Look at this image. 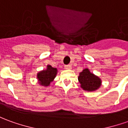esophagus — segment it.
Returning <instances> with one entry per match:
<instances>
[{"mask_svg": "<svg viewBox=\"0 0 128 128\" xmlns=\"http://www.w3.org/2000/svg\"><path fill=\"white\" fill-rule=\"evenodd\" d=\"M71 68H72V66H71V65H65L64 66V68L65 69H71Z\"/></svg>", "mask_w": 128, "mask_h": 128, "instance_id": "obj_1", "label": "esophagus"}]
</instances>
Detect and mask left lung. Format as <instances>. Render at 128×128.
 Instances as JSON below:
<instances>
[{
	"label": "left lung",
	"mask_w": 128,
	"mask_h": 128,
	"mask_svg": "<svg viewBox=\"0 0 128 128\" xmlns=\"http://www.w3.org/2000/svg\"><path fill=\"white\" fill-rule=\"evenodd\" d=\"M78 79L80 84V88L85 91H95L102 86V80L100 78L94 75L93 73H91L88 68H84L79 74Z\"/></svg>",
	"instance_id": "left-lung-1"
}]
</instances>
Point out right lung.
<instances>
[{"label":"right lung","instance_id":"right-lung-1","mask_svg":"<svg viewBox=\"0 0 128 128\" xmlns=\"http://www.w3.org/2000/svg\"><path fill=\"white\" fill-rule=\"evenodd\" d=\"M57 68L52 67L51 65L48 64L46 69L38 71L36 74V78L40 86L48 87L54 80L57 74Z\"/></svg>","mask_w":128,"mask_h":128}]
</instances>
